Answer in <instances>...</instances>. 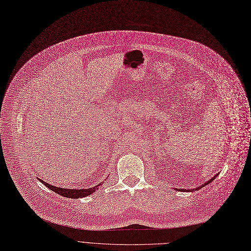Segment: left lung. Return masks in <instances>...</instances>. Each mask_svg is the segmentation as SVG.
<instances>
[{
	"instance_id": "left-lung-1",
	"label": "left lung",
	"mask_w": 251,
	"mask_h": 251,
	"mask_svg": "<svg viewBox=\"0 0 251 251\" xmlns=\"http://www.w3.org/2000/svg\"><path fill=\"white\" fill-rule=\"evenodd\" d=\"M215 177H217V175H216V176H214V177H213V178H212V179H210V180H209V181H208V182H206V183H205V184H204V185H202V186H201V187H200V188H202V187H205V186H206V185H207V184H209V183H211V182H212V181H213V180H214V179H215ZM196 190H198V188H197V189H196ZM182 191H184V192H185V191H186V192H187V191H189V190H185V189H182Z\"/></svg>"
}]
</instances>
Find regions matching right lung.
<instances>
[{"mask_svg": "<svg viewBox=\"0 0 251 251\" xmlns=\"http://www.w3.org/2000/svg\"><path fill=\"white\" fill-rule=\"evenodd\" d=\"M39 181L44 184L47 188H49L50 190L54 191L55 193H57V194H59L63 197H67V198H72V199H78V198H82V197H86L90 194H92V193L98 190V186H95L93 188H88V189H78V190H75V189H64V188H58V187H55L53 185H50L42 180L39 179Z\"/></svg>", "mask_w": 251, "mask_h": 251, "instance_id": "obj_1", "label": "right lung"}]
</instances>
